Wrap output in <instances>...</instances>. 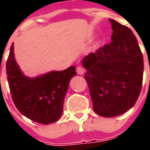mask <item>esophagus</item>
I'll use <instances>...</instances> for the list:
<instances>
[{"mask_svg": "<svg viewBox=\"0 0 150 150\" xmlns=\"http://www.w3.org/2000/svg\"><path fill=\"white\" fill-rule=\"evenodd\" d=\"M76 71H77L78 75H83L84 74V69L82 67H77L76 68Z\"/></svg>", "mask_w": 150, "mask_h": 150, "instance_id": "34e87169", "label": "esophagus"}]
</instances>
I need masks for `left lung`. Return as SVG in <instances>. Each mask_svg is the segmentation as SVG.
Segmentation results:
<instances>
[{"label":"left lung","instance_id":"obj_1","mask_svg":"<svg viewBox=\"0 0 150 150\" xmlns=\"http://www.w3.org/2000/svg\"><path fill=\"white\" fill-rule=\"evenodd\" d=\"M111 42L82 60L86 70L94 111L106 117L118 116L135 105L143 76V57L132 31L113 19Z\"/></svg>","mask_w":150,"mask_h":150}]
</instances>
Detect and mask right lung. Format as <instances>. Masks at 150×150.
Listing matches in <instances>:
<instances>
[{
	"mask_svg": "<svg viewBox=\"0 0 150 150\" xmlns=\"http://www.w3.org/2000/svg\"><path fill=\"white\" fill-rule=\"evenodd\" d=\"M6 71L13 102L21 114L43 125L60 119L68 84L71 79L76 75L75 66L63 71H51L34 78L28 77L15 61L12 43Z\"/></svg>",
	"mask_w": 150,
	"mask_h": 150,
	"instance_id": "obj_1",
	"label": "right lung"
}]
</instances>
